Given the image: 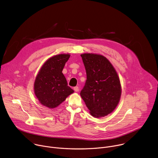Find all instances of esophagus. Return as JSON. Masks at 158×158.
Here are the masks:
<instances>
[{"instance_id":"obj_1","label":"esophagus","mask_w":158,"mask_h":158,"mask_svg":"<svg viewBox=\"0 0 158 158\" xmlns=\"http://www.w3.org/2000/svg\"><path fill=\"white\" fill-rule=\"evenodd\" d=\"M74 90L76 91V92H78L79 91V87L77 86H76L74 87Z\"/></svg>"}]
</instances>
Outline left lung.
I'll use <instances>...</instances> for the list:
<instances>
[{
    "label": "left lung",
    "instance_id": "8db88e82",
    "mask_svg": "<svg viewBox=\"0 0 158 158\" xmlns=\"http://www.w3.org/2000/svg\"><path fill=\"white\" fill-rule=\"evenodd\" d=\"M81 56L87 74L81 96L93 117H104L113 112L120 101L121 85L118 74L102 55L84 53Z\"/></svg>",
    "mask_w": 158,
    "mask_h": 158
}]
</instances>
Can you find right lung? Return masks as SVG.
Masks as SVG:
<instances>
[{
    "instance_id": "obj_1",
    "label": "right lung",
    "mask_w": 158,
    "mask_h": 158,
    "mask_svg": "<svg viewBox=\"0 0 158 158\" xmlns=\"http://www.w3.org/2000/svg\"><path fill=\"white\" fill-rule=\"evenodd\" d=\"M69 54L52 56L44 63L34 84V90L39 102L54 109L59 106L74 91L69 86L62 70L70 57Z\"/></svg>"
}]
</instances>
